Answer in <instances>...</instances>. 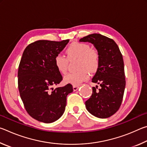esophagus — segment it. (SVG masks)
<instances>
[{"label":"esophagus","mask_w":147,"mask_h":147,"mask_svg":"<svg viewBox=\"0 0 147 147\" xmlns=\"http://www.w3.org/2000/svg\"><path fill=\"white\" fill-rule=\"evenodd\" d=\"M79 88V86H73V90L75 91H77Z\"/></svg>","instance_id":"1"}]
</instances>
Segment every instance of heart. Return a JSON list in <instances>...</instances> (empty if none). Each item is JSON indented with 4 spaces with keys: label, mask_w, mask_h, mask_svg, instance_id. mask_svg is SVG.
Listing matches in <instances>:
<instances>
[{
    "label": "heart",
    "mask_w": 147,
    "mask_h": 147,
    "mask_svg": "<svg viewBox=\"0 0 147 147\" xmlns=\"http://www.w3.org/2000/svg\"><path fill=\"white\" fill-rule=\"evenodd\" d=\"M66 53L69 59L79 58L78 68L80 70L75 73H70L64 77V81L67 84L73 86H79L89 78V74L95 72L99 65V56L96 50L91 49L87 43L74 42L67 49ZM69 60L65 57L58 54L54 58V64L56 69L62 74L67 71ZM87 70H86L85 69Z\"/></svg>",
    "instance_id": "1"
}]
</instances>
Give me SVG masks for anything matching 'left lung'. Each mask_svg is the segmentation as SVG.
<instances>
[{
    "label": "left lung",
    "mask_w": 147,
    "mask_h": 147,
    "mask_svg": "<svg viewBox=\"0 0 147 147\" xmlns=\"http://www.w3.org/2000/svg\"><path fill=\"white\" fill-rule=\"evenodd\" d=\"M94 45L98 52L99 65L92 82L93 93L86 102L87 110L98 118L106 119L118 111L123 100L126 81L123 56L113 39L100 34H92L80 39Z\"/></svg>",
    "instance_id": "1"
}]
</instances>
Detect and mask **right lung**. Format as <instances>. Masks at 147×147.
I'll return each instance as SVG.
<instances>
[{"instance_id":"obj_1","label":"right lung","mask_w":147,"mask_h":147,"mask_svg":"<svg viewBox=\"0 0 147 147\" xmlns=\"http://www.w3.org/2000/svg\"><path fill=\"white\" fill-rule=\"evenodd\" d=\"M69 41L34 42L24 49L20 61L18 86L24 108L32 117L45 123H53L61 117L65 109L67 96L73 91L70 84L52 88L63 80L54 58Z\"/></svg>"}]
</instances>
